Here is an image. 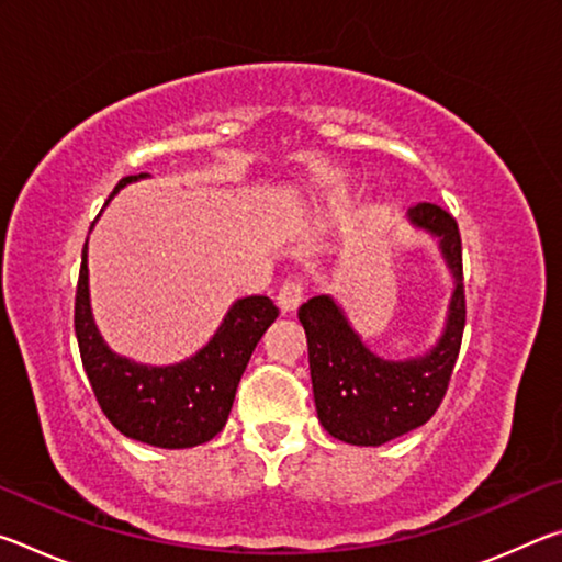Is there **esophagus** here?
<instances>
[{
	"mask_svg": "<svg viewBox=\"0 0 562 562\" xmlns=\"http://www.w3.org/2000/svg\"><path fill=\"white\" fill-rule=\"evenodd\" d=\"M304 297V282L300 278H288L280 284L278 292V304L282 312H292L300 307V302Z\"/></svg>",
	"mask_w": 562,
	"mask_h": 562,
	"instance_id": "1",
	"label": "esophagus"
}]
</instances>
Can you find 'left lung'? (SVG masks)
<instances>
[{
	"mask_svg": "<svg viewBox=\"0 0 562 562\" xmlns=\"http://www.w3.org/2000/svg\"><path fill=\"white\" fill-rule=\"evenodd\" d=\"M412 223L439 235L456 278L451 315L429 357L384 361L372 355L327 294L297 310L307 335L312 392L325 431L351 446H382L424 426L449 392L465 327L461 233L456 217L436 203H416Z\"/></svg>",
	"mask_w": 562,
	"mask_h": 562,
	"instance_id": "left-lung-1",
	"label": "left lung"
}]
</instances>
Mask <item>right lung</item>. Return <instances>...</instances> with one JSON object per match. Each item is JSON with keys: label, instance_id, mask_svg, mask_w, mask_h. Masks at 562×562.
Wrapping results in <instances>:
<instances>
[{"label": "right lung", "instance_id": "1", "mask_svg": "<svg viewBox=\"0 0 562 562\" xmlns=\"http://www.w3.org/2000/svg\"><path fill=\"white\" fill-rule=\"evenodd\" d=\"M131 180L136 176L121 178L113 193ZM278 315L280 310L270 297H245L233 304L211 345L193 359L166 369L138 367L109 351L93 327L87 247L81 252L74 329L91 392L103 416L123 436L158 449H190L223 431L247 361Z\"/></svg>", "mask_w": 562, "mask_h": 562}]
</instances>
